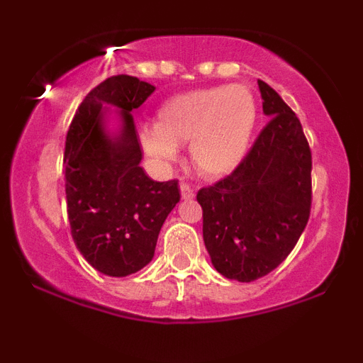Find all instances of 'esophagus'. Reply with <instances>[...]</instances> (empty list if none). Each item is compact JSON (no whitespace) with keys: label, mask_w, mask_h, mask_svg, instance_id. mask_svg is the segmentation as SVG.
<instances>
[{"label":"esophagus","mask_w":363,"mask_h":363,"mask_svg":"<svg viewBox=\"0 0 363 363\" xmlns=\"http://www.w3.org/2000/svg\"><path fill=\"white\" fill-rule=\"evenodd\" d=\"M179 189H181L182 199H193L194 198V189L191 186L184 184V182H182V184L179 186Z\"/></svg>","instance_id":"obj_1"}]
</instances>
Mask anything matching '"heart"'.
I'll use <instances>...</instances> for the list:
<instances>
[{"label": "heart", "instance_id": "heart-1", "mask_svg": "<svg viewBox=\"0 0 363 363\" xmlns=\"http://www.w3.org/2000/svg\"><path fill=\"white\" fill-rule=\"evenodd\" d=\"M257 121V104L245 85H220L174 95L157 111L155 126L141 129V145L158 162L176 160L189 141L194 169L218 179L242 164Z\"/></svg>", "mask_w": 363, "mask_h": 363}]
</instances>
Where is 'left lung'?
I'll use <instances>...</instances> for the list:
<instances>
[{
    "label": "left lung",
    "mask_w": 363,
    "mask_h": 363,
    "mask_svg": "<svg viewBox=\"0 0 363 363\" xmlns=\"http://www.w3.org/2000/svg\"><path fill=\"white\" fill-rule=\"evenodd\" d=\"M257 85L269 123L230 176L196 196L211 264L245 283L289 256L311 213L312 158L301 121L268 83Z\"/></svg>",
    "instance_id": "8db88e82"
}]
</instances>
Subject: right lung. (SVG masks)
Returning <instances> with one entry per match:
<instances>
[{
	"label": "right lung",
	"mask_w": 363,
	"mask_h": 363,
	"mask_svg": "<svg viewBox=\"0 0 363 363\" xmlns=\"http://www.w3.org/2000/svg\"><path fill=\"white\" fill-rule=\"evenodd\" d=\"M153 91L136 77L107 78L83 99L66 135L73 240L107 277H128L153 259L162 225L181 199L177 181H152L140 167L143 153L131 112Z\"/></svg>",
	"instance_id": "obj_1"
}]
</instances>
